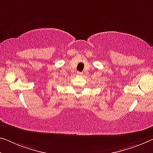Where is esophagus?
<instances>
[{
  "instance_id": "1",
  "label": "esophagus",
  "mask_w": 153,
  "mask_h": 153,
  "mask_svg": "<svg viewBox=\"0 0 153 153\" xmlns=\"http://www.w3.org/2000/svg\"><path fill=\"white\" fill-rule=\"evenodd\" d=\"M77 74H78L79 76H81V75H83V73H82L81 72H77Z\"/></svg>"
}]
</instances>
